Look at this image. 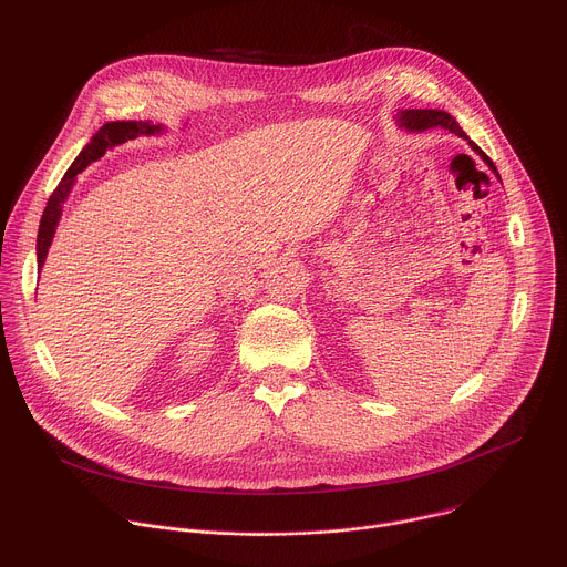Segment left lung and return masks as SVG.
<instances>
[{
  "instance_id": "left-lung-1",
  "label": "left lung",
  "mask_w": 567,
  "mask_h": 567,
  "mask_svg": "<svg viewBox=\"0 0 567 567\" xmlns=\"http://www.w3.org/2000/svg\"><path fill=\"white\" fill-rule=\"evenodd\" d=\"M396 121H399L401 127H406L411 132H424V130H431V127H444V130L457 134L460 138H466L468 145L473 147V152H477L482 156L484 164H487L498 175L494 161L464 134V130L457 125V121L449 112H444V110H401V112H396ZM498 179H501V175H498Z\"/></svg>"
}]
</instances>
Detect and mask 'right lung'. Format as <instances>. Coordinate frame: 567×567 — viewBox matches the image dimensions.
Masks as SVG:
<instances>
[{"mask_svg": "<svg viewBox=\"0 0 567 567\" xmlns=\"http://www.w3.org/2000/svg\"><path fill=\"white\" fill-rule=\"evenodd\" d=\"M158 130H161V125H152L150 121H114V123H105L92 136V141L83 147V152L75 156L71 168L64 173L62 182L58 184V188L49 197L47 208L42 213V221H40V230H38V267L40 269H42V265L47 260L49 247H51V241H53V233H55V226H58L60 215H62V204L69 197L71 186H73L78 173H83L92 164V161L101 158L105 154V150H110L114 145H121L125 141H132V138H136L141 134H156Z\"/></svg>", "mask_w": 567, "mask_h": 567, "instance_id": "obj_1", "label": "right lung"}]
</instances>
